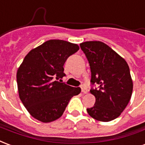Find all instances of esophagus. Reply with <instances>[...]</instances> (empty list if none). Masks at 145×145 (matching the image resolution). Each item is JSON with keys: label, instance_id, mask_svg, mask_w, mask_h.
<instances>
[{"label": "esophagus", "instance_id": "esophagus-1", "mask_svg": "<svg viewBox=\"0 0 145 145\" xmlns=\"http://www.w3.org/2000/svg\"><path fill=\"white\" fill-rule=\"evenodd\" d=\"M80 87H81V91H82L83 93H88V90H87V89H86L85 86L82 85Z\"/></svg>", "mask_w": 145, "mask_h": 145}]
</instances>
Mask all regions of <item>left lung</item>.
Returning a JSON list of instances; mask_svg holds the SVG:
<instances>
[{
    "instance_id": "obj_1",
    "label": "left lung",
    "mask_w": 145,
    "mask_h": 145,
    "mask_svg": "<svg viewBox=\"0 0 145 145\" xmlns=\"http://www.w3.org/2000/svg\"><path fill=\"white\" fill-rule=\"evenodd\" d=\"M80 48L87 58L91 71L90 93L96 98L94 106L87 108L95 120L108 122L116 119L126 108L133 91L130 69L124 59L105 43L85 42Z\"/></svg>"
}]
</instances>
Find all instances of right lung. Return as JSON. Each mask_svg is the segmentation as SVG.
Here are the masks:
<instances>
[{
  "instance_id": "1",
  "label": "right lung",
  "mask_w": 145,
  "mask_h": 145,
  "mask_svg": "<svg viewBox=\"0 0 145 145\" xmlns=\"http://www.w3.org/2000/svg\"><path fill=\"white\" fill-rule=\"evenodd\" d=\"M80 49L71 42L52 39L27 54L17 72L20 100L34 118L43 123L59 119L72 97L81 92L58 80L65 76L63 65Z\"/></svg>"
}]
</instances>
